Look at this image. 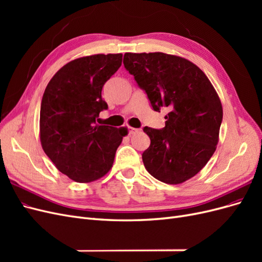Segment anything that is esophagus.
I'll return each instance as SVG.
<instances>
[{
  "label": "esophagus",
  "mask_w": 262,
  "mask_h": 262,
  "mask_svg": "<svg viewBox=\"0 0 262 262\" xmlns=\"http://www.w3.org/2000/svg\"><path fill=\"white\" fill-rule=\"evenodd\" d=\"M128 130H129V133H130V134H134V133H137V132L140 131V130L137 129V128H132V126H129Z\"/></svg>",
  "instance_id": "esophagus-1"
}]
</instances>
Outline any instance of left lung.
Wrapping results in <instances>:
<instances>
[{"mask_svg":"<svg viewBox=\"0 0 262 262\" xmlns=\"http://www.w3.org/2000/svg\"><path fill=\"white\" fill-rule=\"evenodd\" d=\"M123 64L155 112L169 110L163 129H143L150 139L142 154L146 170L168 185L192 178L215 152L223 119L208 76L189 60L163 52H126Z\"/></svg>","mask_w":262,"mask_h":262,"instance_id":"1","label":"left lung"}]
</instances>
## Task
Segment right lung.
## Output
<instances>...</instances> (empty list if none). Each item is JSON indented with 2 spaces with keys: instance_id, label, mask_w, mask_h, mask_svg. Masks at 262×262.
Listing matches in <instances>:
<instances>
[{
  "instance_id": "1",
  "label": "right lung",
  "mask_w": 262,
  "mask_h": 262,
  "mask_svg": "<svg viewBox=\"0 0 262 262\" xmlns=\"http://www.w3.org/2000/svg\"><path fill=\"white\" fill-rule=\"evenodd\" d=\"M122 54H94L63 66L46 87L40 107V142L51 162L76 182H91L113 167L126 128L99 125L108 105L104 84L121 67Z\"/></svg>"
}]
</instances>
